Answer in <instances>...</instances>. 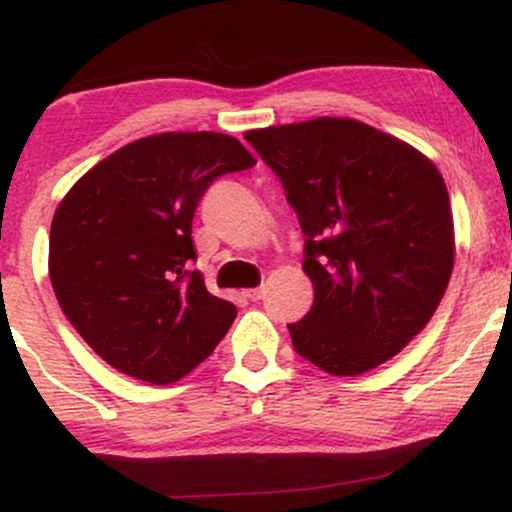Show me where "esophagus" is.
Returning a JSON list of instances; mask_svg holds the SVG:
<instances>
[{"instance_id": "1", "label": "esophagus", "mask_w": 512, "mask_h": 512, "mask_svg": "<svg viewBox=\"0 0 512 512\" xmlns=\"http://www.w3.org/2000/svg\"><path fill=\"white\" fill-rule=\"evenodd\" d=\"M262 296H264V286H257V289L245 291V298H250V301H260Z\"/></svg>"}]
</instances>
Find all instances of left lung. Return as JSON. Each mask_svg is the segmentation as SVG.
Here are the masks:
<instances>
[{
    "instance_id": "1",
    "label": "left lung",
    "mask_w": 512,
    "mask_h": 512,
    "mask_svg": "<svg viewBox=\"0 0 512 512\" xmlns=\"http://www.w3.org/2000/svg\"><path fill=\"white\" fill-rule=\"evenodd\" d=\"M305 233L315 301L293 349L330 375L368 373L436 313L455 264L448 187L419 149L351 117L250 129Z\"/></svg>"
}]
</instances>
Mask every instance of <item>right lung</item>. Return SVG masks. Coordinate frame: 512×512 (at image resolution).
<instances>
[{"mask_svg": "<svg viewBox=\"0 0 512 512\" xmlns=\"http://www.w3.org/2000/svg\"><path fill=\"white\" fill-rule=\"evenodd\" d=\"M255 163L221 132L151 134L103 158L64 195L50 226V281L105 363L170 385L226 337L236 305L190 272L192 216L219 175Z\"/></svg>", "mask_w": 512, "mask_h": 512, "instance_id": "obj_1", "label": "right lung"}]
</instances>
